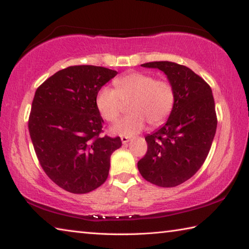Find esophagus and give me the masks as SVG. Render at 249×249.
Masks as SVG:
<instances>
[{"label": "esophagus", "mask_w": 249, "mask_h": 249, "mask_svg": "<svg viewBox=\"0 0 249 249\" xmlns=\"http://www.w3.org/2000/svg\"><path fill=\"white\" fill-rule=\"evenodd\" d=\"M121 140H122V142H123V144H127V142L132 140V137H128V136H122L121 137Z\"/></svg>", "instance_id": "obj_1"}]
</instances>
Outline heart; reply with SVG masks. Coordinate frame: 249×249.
<instances>
[{"instance_id": "obj_1", "label": "heart", "mask_w": 249, "mask_h": 249, "mask_svg": "<svg viewBox=\"0 0 249 249\" xmlns=\"http://www.w3.org/2000/svg\"><path fill=\"white\" fill-rule=\"evenodd\" d=\"M114 89L101 88L95 104L103 119L113 123L128 104L132 114L124 117L112 127V133L130 136L140 133L146 122L150 126L163 123L174 108L175 91L163 79H155L144 72H129L114 80Z\"/></svg>"}]
</instances>
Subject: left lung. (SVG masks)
<instances>
[{
	"label": "left lung",
	"instance_id": "left-lung-1",
	"mask_svg": "<svg viewBox=\"0 0 249 249\" xmlns=\"http://www.w3.org/2000/svg\"><path fill=\"white\" fill-rule=\"evenodd\" d=\"M163 71L175 91V105L167 123L147 135V153L137 162L142 178L162 188L191 178L205 161L216 132L212 89L188 67L171 61L142 65Z\"/></svg>",
	"mask_w": 249,
	"mask_h": 249
}]
</instances>
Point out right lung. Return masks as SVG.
Returning <instances> with one entry per match:
<instances>
[{
    "label": "right lung",
    "instance_id": "add662e5",
    "mask_svg": "<svg viewBox=\"0 0 249 249\" xmlns=\"http://www.w3.org/2000/svg\"><path fill=\"white\" fill-rule=\"evenodd\" d=\"M117 72L98 66H71L37 88L28 129L38 161L58 187L88 193L107 180L109 158L121 138L103 133L95 104L99 90Z\"/></svg>",
    "mask_w": 249,
    "mask_h": 249
}]
</instances>
